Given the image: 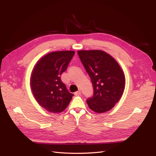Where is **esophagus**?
Here are the masks:
<instances>
[{"mask_svg": "<svg viewBox=\"0 0 156 156\" xmlns=\"http://www.w3.org/2000/svg\"><path fill=\"white\" fill-rule=\"evenodd\" d=\"M81 91L80 90H78V91H77V92H75V93H74V94L75 96H79V95H81Z\"/></svg>", "mask_w": 156, "mask_h": 156, "instance_id": "1", "label": "esophagus"}]
</instances>
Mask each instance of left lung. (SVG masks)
<instances>
[{"instance_id":"obj_1","label":"left lung","mask_w":156,"mask_h":156,"mask_svg":"<svg viewBox=\"0 0 156 156\" xmlns=\"http://www.w3.org/2000/svg\"><path fill=\"white\" fill-rule=\"evenodd\" d=\"M77 53L94 88L92 97L87 100L88 107L98 113L111 110L124 90L123 71L110 55L103 51H78Z\"/></svg>"}]
</instances>
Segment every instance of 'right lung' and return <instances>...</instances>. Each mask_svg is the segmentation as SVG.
Masks as SVG:
<instances>
[{"label":"right lung","instance_id":"right-lung-1","mask_svg":"<svg viewBox=\"0 0 156 156\" xmlns=\"http://www.w3.org/2000/svg\"><path fill=\"white\" fill-rule=\"evenodd\" d=\"M75 54L73 51L52 52L43 56L33 69L30 86L37 103L53 113L64 111L73 96L61 81Z\"/></svg>","mask_w":156,"mask_h":156}]
</instances>
